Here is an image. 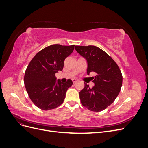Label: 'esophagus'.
Instances as JSON below:
<instances>
[{
  "label": "esophagus",
  "mask_w": 148,
  "mask_h": 148,
  "mask_svg": "<svg viewBox=\"0 0 148 148\" xmlns=\"http://www.w3.org/2000/svg\"><path fill=\"white\" fill-rule=\"evenodd\" d=\"M78 79H72V82H73V83H76V82H78Z\"/></svg>",
  "instance_id": "esophagus-1"
}]
</instances>
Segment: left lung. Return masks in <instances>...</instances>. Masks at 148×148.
<instances>
[{
	"instance_id": "obj_1",
	"label": "left lung",
	"mask_w": 148,
	"mask_h": 148,
	"mask_svg": "<svg viewBox=\"0 0 148 148\" xmlns=\"http://www.w3.org/2000/svg\"><path fill=\"white\" fill-rule=\"evenodd\" d=\"M75 50L86 59L87 74L95 72L92 77L95 86L92 88L84 83V87L79 92V98L83 106L94 112H100L112 104L120 91L122 75L115 61L95 46H75Z\"/></svg>"
}]
</instances>
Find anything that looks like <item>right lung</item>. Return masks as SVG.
<instances>
[{
    "label": "right lung",
    "mask_w": 148,
    "mask_h": 148,
    "mask_svg": "<svg viewBox=\"0 0 148 148\" xmlns=\"http://www.w3.org/2000/svg\"><path fill=\"white\" fill-rule=\"evenodd\" d=\"M75 45L53 44L39 51L26 70L24 83L29 97L42 110L55 109L63 103L67 89L73 82L57 80L56 73L62 71L64 60L74 50Z\"/></svg>",
    "instance_id": "1"
}]
</instances>
